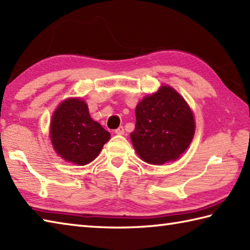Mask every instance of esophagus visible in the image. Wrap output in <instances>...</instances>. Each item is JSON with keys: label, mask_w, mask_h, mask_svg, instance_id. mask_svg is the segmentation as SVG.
Masks as SVG:
<instances>
[{"label": "esophagus", "mask_w": 250, "mask_h": 250, "mask_svg": "<svg viewBox=\"0 0 250 250\" xmlns=\"http://www.w3.org/2000/svg\"><path fill=\"white\" fill-rule=\"evenodd\" d=\"M124 133H125V129L123 126H120L119 128L115 129V134H117V135H123Z\"/></svg>", "instance_id": "obj_1"}]
</instances>
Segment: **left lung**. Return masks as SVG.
<instances>
[{
    "label": "left lung",
    "instance_id": "1",
    "mask_svg": "<svg viewBox=\"0 0 250 250\" xmlns=\"http://www.w3.org/2000/svg\"><path fill=\"white\" fill-rule=\"evenodd\" d=\"M194 134L195 121L189 106L171 87H161L136 106V125L130 138L145 162L163 164L177 159Z\"/></svg>",
    "mask_w": 250,
    "mask_h": 250
}]
</instances>
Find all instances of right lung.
Returning <instances> with one entry per match:
<instances>
[{"label":"right lung","mask_w":250,"mask_h":250,"mask_svg":"<svg viewBox=\"0 0 250 250\" xmlns=\"http://www.w3.org/2000/svg\"><path fill=\"white\" fill-rule=\"evenodd\" d=\"M110 133L93 121L86 103L81 99H67L51 121V141L61 158L84 166L93 161Z\"/></svg>","instance_id":"add662e5"}]
</instances>
